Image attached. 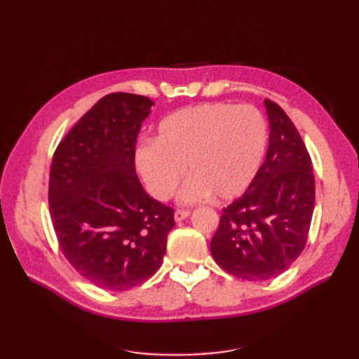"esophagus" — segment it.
<instances>
[{
  "instance_id": "esophagus-1",
  "label": "esophagus",
  "mask_w": 359,
  "mask_h": 359,
  "mask_svg": "<svg viewBox=\"0 0 359 359\" xmlns=\"http://www.w3.org/2000/svg\"><path fill=\"white\" fill-rule=\"evenodd\" d=\"M189 215H191V211L189 210H175V212H174L175 222H182V220L187 219Z\"/></svg>"
}]
</instances>
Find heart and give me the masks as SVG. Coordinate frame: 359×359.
<instances>
[{
    "label": "heart",
    "instance_id": "b5f03b06",
    "mask_svg": "<svg viewBox=\"0 0 359 359\" xmlns=\"http://www.w3.org/2000/svg\"><path fill=\"white\" fill-rule=\"evenodd\" d=\"M269 131L262 114L250 104L202 103L160 121L154 142L135 149V168L149 193L168 201L185 179V203L215 196L238 199L253 184L265 156Z\"/></svg>",
    "mask_w": 359,
    "mask_h": 359
}]
</instances>
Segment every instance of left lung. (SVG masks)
I'll list each match as a JSON object with an SVG mask.
<instances>
[{
  "label": "left lung",
  "mask_w": 359,
  "mask_h": 359,
  "mask_svg": "<svg viewBox=\"0 0 359 359\" xmlns=\"http://www.w3.org/2000/svg\"><path fill=\"white\" fill-rule=\"evenodd\" d=\"M264 104L270 121L265 162L243 196L222 210L210 243L219 266L253 282L279 276L299 257L315 208L306 144L279 104Z\"/></svg>",
  "instance_id": "left-lung-1"
}]
</instances>
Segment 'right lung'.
Masks as SVG:
<instances>
[{
  "label": "right lung",
  "instance_id": "1",
  "mask_svg": "<svg viewBox=\"0 0 359 359\" xmlns=\"http://www.w3.org/2000/svg\"><path fill=\"white\" fill-rule=\"evenodd\" d=\"M154 104L114 93L65 139L50 165L49 211L65 257L83 278L123 292L162 265L174 210L152 199L135 174V142Z\"/></svg>",
  "mask_w": 359,
  "mask_h": 359
}]
</instances>
